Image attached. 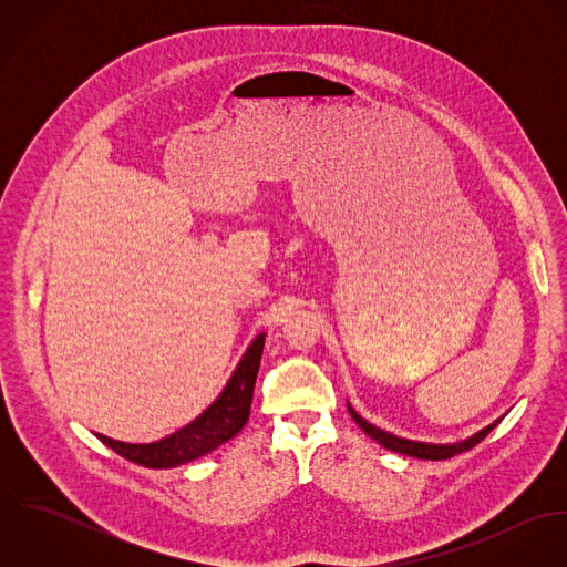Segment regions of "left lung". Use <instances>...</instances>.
<instances>
[{"instance_id": "left-lung-1", "label": "left lung", "mask_w": 567, "mask_h": 567, "mask_svg": "<svg viewBox=\"0 0 567 567\" xmlns=\"http://www.w3.org/2000/svg\"><path fill=\"white\" fill-rule=\"evenodd\" d=\"M347 405H349V414L353 416V421H355L373 441H378L382 447H386V450H391V452H398V454H404V456H412V458H423V461H445V458H452V456H456V454H463V452L476 447V445L485 439L486 434L502 421V416L495 419L493 423H488L486 427L478 430L476 434L467 436L465 441L439 445V443H423V441H410V439L395 436V434H391V432H386V430H382V427L369 423L367 419H362V416L351 408V404Z\"/></svg>"}]
</instances>
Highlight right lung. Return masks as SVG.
<instances>
[{"label": "right lung", "mask_w": 567, "mask_h": 567, "mask_svg": "<svg viewBox=\"0 0 567 567\" xmlns=\"http://www.w3.org/2000/svg\"><path fill=\"white\" fill-rule=\"evenodd\" d=\"M264 342L266 333L255 336L223 393L214 400V404L205 408L194 421H189L181 430L155 443H124L104 434L95 436L126 461L151 470L178 467L214 452L216 447L234 439L248 421Z\"/></svg>", "instance_id": "1"}]
</instances>
